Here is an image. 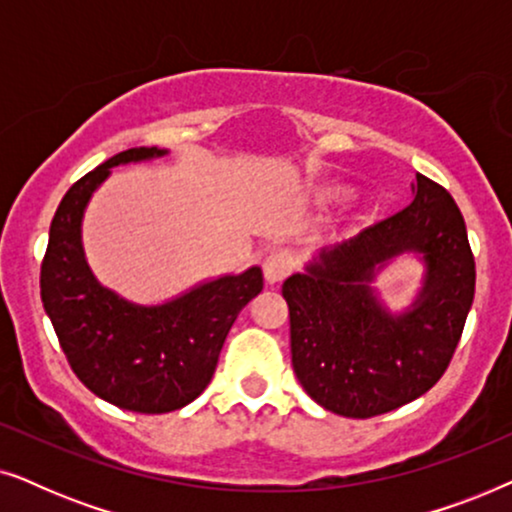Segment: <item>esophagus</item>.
I'll use <instances>...</instances> for the list:
<instances>
[{"label": "esophagus", "mask_w": 512, "mask_h": 512, "mask_svg": "<svg viewBox=\"0 0 512 512\" xmlns=\"http://www.w3.org/2000/svg\"><path fill=\"white\" fill-rule=\"evenodd\" d=\"M291 270H293V256L289 254V251L277 249V251H272L270 256H265L263 272H265V279H268L270 284L282 282V279L289 275Z\"/></svg>", "instance_id": "1"}]
</instances>
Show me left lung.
I'll use <instances>...</instances> for the list:
<instances>
[{"label":"left lung","mask_w":512,"mask_h":512,"mask_svg":"<svg viewBox=\"0 0 512 512\" xmlns=\"http://www.w3.org/2000/svg\"><path fill=\"white\" fill-rule=\"evenodd\" d=\"M403 250H422L430 277L415 311L384 313L366 281ZM291 363L319 405L342 417L384 415L426 394L450 366L475 293V258L457 202L417 174L415 200L359 237L324 249L284 282Z\"/></svg>","instance_id":"obj_1"}]
</instances>
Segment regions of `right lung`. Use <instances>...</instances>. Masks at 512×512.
Listing matches in <instances>:
<instances>
[{"mask_svg": "<svg viewBox=\"0 0 512 512\" xmlns=\"http://www.w3.org/2000/svg\"><path fill=\"white\" fill-rule=\"evenodd\" d=\"M156 146L116 153L65 193L41 261V303L74 375L116 408L163 415L184 408L212 382L230 326L263 291L261 268L202 284L172 303L137 307L90 275L81 216L111 167L163 156Z\"/></svg>", "mask_w": 512, "mask_h": 512, "instance_id": "add662e5", "label": "right lung"}]
</instances>
